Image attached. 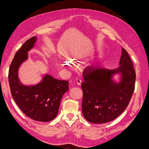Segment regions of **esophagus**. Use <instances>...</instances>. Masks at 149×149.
Instances as JSON below:
<instances>
[{
  "label": "esophagus",
  "instance_id": "1",
  "mask_svg": "<svg viewBox=\"0 0 149 149\" xmlns=\"http://www.w3.org/2000/svg\"><path fill=\"white\" fill-rule=\"evenodd\" d=\"M75 83L78 84V85H80L81 84V80H80L79 79H75Z\"/></svg>",
  "mask_w": 149,
  "mask_h": 149
}]
</instances>
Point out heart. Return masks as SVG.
I'll list each match as a JSON object with an SVG mask.
<instances>
[{"instance_id": "b5f03b06", "label": "heart", "mask_w": 149, "mask_h": 149, "mask_svg": "<svg viewBox=\"0 0 149 149\" xmlns=\"http://www.w3.org/2000/svg\"><path fill=\"white\" fill-rule=\"evenodd\" d=\"M68 63H67V62H66V65H67V66H68V65H69H69H70V63H69V64H68Z\"/></svg>"}]
</instances>
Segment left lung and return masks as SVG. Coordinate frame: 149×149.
Wrapping results in <instances>:
<instances>
[{
  "mask_svg": "<svg viewBox=\"0 0 149 149\" xmlns=\"http://www.w3.org/2000/svg\"><path fill=\"white\" fill-rule=\"evenodd\" d=\"M119 65L115 69L90 66L83 74L82 113L89 122H110L127 107L135 90L136 74L133 63L124 48ZM116 73L121 74L119 83L112 79Z\"/></svg>",
  "mask_w": 149,
  "mask_h": 149,
  "instance_id": "left-lung-1",
  "label": "left lung"
}]
</instances>
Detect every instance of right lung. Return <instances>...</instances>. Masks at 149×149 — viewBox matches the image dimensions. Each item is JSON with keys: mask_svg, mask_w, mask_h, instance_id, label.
<instances>
[{"mask_svg": "<svg viewBox=\"0 0 149 149\" xmlns=\"http://www.w3.org/2000/svg\"><path fill=\"white\" fill-rule=\"evenodd\" d=\"M36 40V37L30 38L15 53L9 69L8 80L11 95L20 110L35 121L48 122L57 116L61 98L69 89V82L48 74L36 85L26 86L20 82L19 68L27 60L28 52Z\"/></svg>", "mask_w": 149, "mask_h": 149, "instance_id": "1", "label": "right lung"}]
</instances>
